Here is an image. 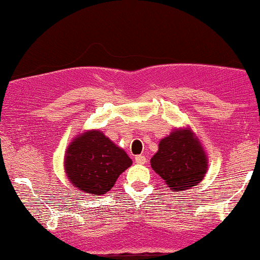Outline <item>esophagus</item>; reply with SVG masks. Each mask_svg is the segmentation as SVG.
Instances as JSON below:
<instances>
[{
    "label": "esophagus",
    "instance_id": "1",
    "mask_svg": "<svg viewBox=\"0 0 260 260\" xmlns=\"http://www.w3.org/2000/svg\"><path fill=\"white\" fill-rule=\"evenodd\" d=\"M146 162V157L144 155H138L136 156V164L138 165H144Z\"/></svg>",
    "mask_w": 260,
    "mask_h": 260
}]
</instances>
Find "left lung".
Wrapping results in <instances>:
<instances>
[{
	"mask_svg": "<svg viewBox=\"0 0 260 260\" xmlns=\"http://www.w3.org/2000/svg\"><path fill=\"white\" fill-rule=\"evenodd\" d=\"M150 162L172 191L198 185L207 172V155L190 128L176 129L161 139Z\"/></svg>",
	"mask_w": 260,
	"mask_h": 260,
	"instance_id": "obj_1",
	"label": "left lung"
}]
</instances>
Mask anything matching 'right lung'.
Wrapping results in <instances>:
<instances>
[{
	"mask_svg": "<svg viewBox=\"0 0 260 260\" xmlns=\"http://www.w3.org/2000/svg\"><path fill=\"white\" fill-rule=\"evenodd\" d=\"M132 160L100 131H88L70 143L65 155L69 180L82 192L103 195L114 186Z\"/></svg>",
	"mask_w": 260,
	"mask_h": 260,
	"instance_id": "right-lung-1",
	"label": "right lung"
}]
</instances>
